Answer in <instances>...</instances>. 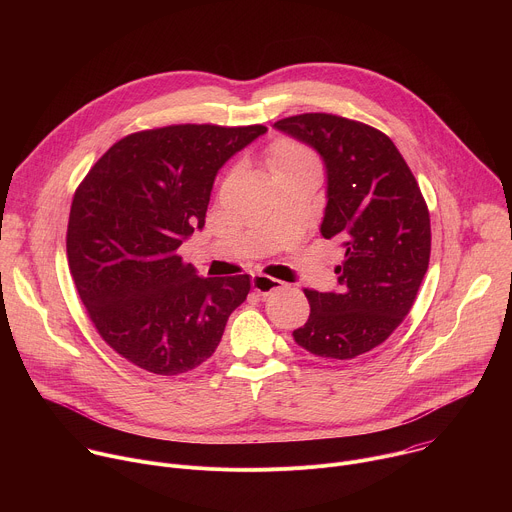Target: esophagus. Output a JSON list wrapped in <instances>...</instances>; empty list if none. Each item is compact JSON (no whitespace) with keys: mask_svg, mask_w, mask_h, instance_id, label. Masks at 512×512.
<instances>
[{"mask_svg":"<svg viewBox=\"0 0 512 512\" xmlns=\"http://www.w3.org/2000/svg\"><path fill=\"white\" fill-rule=\"evenodd\" d=\"M285 283L275 279V277H269V275H253V289L257 291L259 296H269L273 294V291L277 289H283Z\"/></svg>","mask_w":512,"mask_h":512,"instance_id":"esophagus-1","label":"esophagus"}]
</instances>
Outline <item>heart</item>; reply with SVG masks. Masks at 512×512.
Returning <instances> with one entry per match:
<instances>
[{
	"mask_svg": "<svg viewBox=\"0 0 512 512\" xmlns=\"http://www.w3.org/2000/svg\"><path fill=\"white\" fill-rule=\"evenodd\" d=\"M267 164L273 176L289 170H298L304 166H312L314 158L302 143L291 139H277L267 154Z\"/></svg>",
	"mask_w": 512,
	"mask_h": 512,
	"instance_id": "b5f03b06",
	"label": "heart"
}]
</instances>
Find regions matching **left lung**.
<instances>
[{
    "instance_id": "obj_1",
    "label": "left lung",
    "mask_w": 512,
    "mask_h": 512,
    "mask_svg": "<svg viewBox=\"0 0 512 512\" xmlns=\"http://www.w3.org/2000/svg\"><path fill=\"white\" fill-rule=\"evenodd\" d=\"M273 125L322 156L320 233L344 251L338 291L304 289L310 318L294 340L322 358H356L383 344L413 308L431 253L425 198L395 143L367 123L304 113Z\"/></svg>"
}]
</instances>
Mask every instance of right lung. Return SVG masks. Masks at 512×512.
<instances>
[{"mask_svg": "<svg viewBox=\"0 0 512 512\" xmlns=\"http://www.w3.org/2000/svg\"><path fill=\"white\" fill-rule=\"evenodd\" d=\"M265 125L182 123L129 133L72 198L70 275L101 338L135 367L184 375L212 356L249 275L198 277L178 247L204 216L216 172Z\"/></svg>", "mask_w": 512, "mask_h": 512, "instance_id": "1", "label": "right lung"}]
</instances>
